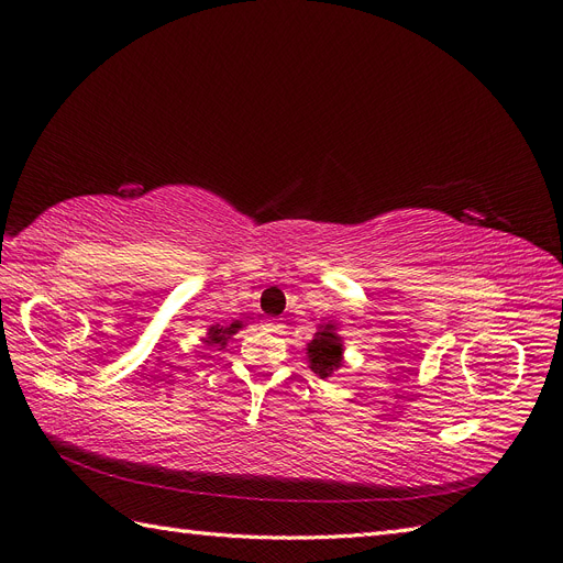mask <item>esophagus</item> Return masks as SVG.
<instances>
[{
  "label": "esophagus",
  "instance_id": "esophagus-1",
  "mask_svg": "<svg viewBox=\"0 0 563 563\" xmlns=\"http://www.w3.org/2000/svg\"><path fill=\"white\" fill-rule=\"evenodd\" d=\"M263 327H265V331H269V333H284V329H286L279 319H265Z\"/></svg>",
  "mask_w": 563,
  "mask_h": 563
}]
</instances>
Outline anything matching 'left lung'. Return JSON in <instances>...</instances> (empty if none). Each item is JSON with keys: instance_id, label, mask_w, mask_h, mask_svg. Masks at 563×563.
Here are the masks:
<instances>
[{"instance_id": "left-lung-1", "label": "left lung", "mask_w": 563, "mask_h": 563, "mask_svg": "<svg viewBox=\"0 0 563 563\" xmlns=\"http://www.w3.org/2000/svg\"><path fill=\"white\" fill-rule=\"evenodd\" d=\"M308 360L310 368L319 378H329L331 373L343 364V340H340L331 323H327V327L314 335L312 343H308Z\"/></svg>"}]
</instances>
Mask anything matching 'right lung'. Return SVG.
I'll use <instances>...</instances> for the list:
<instances>
[{
  "mask_svg": "<svg viewBox=\"0 0 563 563\" xmlns=\"http://www.w3.org/2000/svg\"><path fill=\"white\" fill-rule=\"evenodd\" d=\"M244 327V323L240 321H232L230 327H220V323H216V327L209 329V338H207V345H225V340L230 335H234L236 331H240Z\"/></svg>",
  "mask_w": 563,
  "mask_h": 563,
  "instance_id": "right-lung-1",
  "label": "right lung"
}]
</instances>
